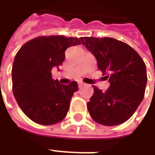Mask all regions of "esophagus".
Segmentation results:
<instances>
[{
  "label": "esophagus",
  "instance_id": "1",
  "mask_svg": "<svg viewBox=\"0 0 155 155\" xmlns=\"http://www.w3.org/2000/svg\"><path fill=\"white\" fill-rule=\"evenodd\" d=\"M78 84H79V87H83L84 85H85V84H84V83H83V82H79V83H78Z\"/></svg>",
  "mask_w": 155,
  "mask_h": 155
}]
</instances>
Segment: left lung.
Here are the masks:
<instances>
[{"label": "left lung", "mask_w": 155, "mask_h": 155, "mask_svg": "<svg viewBox=\"0 0 155 155\" xmlns=\"http://www.w3.org/2000/svg\"><path fill=\"white\" fill-rule=\"evenodd\" d=\"M81 41L110 84L104 92L92 86L94 93L87 103L91 117L108 126L125 122L144 98L147 83L144 61L130 46L113 38L84 37Z\"/></svg>", "instance_id": "1"}]
</instances>
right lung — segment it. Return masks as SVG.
Here are the masks:
<instances>
[{"label": "right lung", "mask_w": 155, "mask_h": 155, "mask_svg": "<svg viewBox=\"0 0 155 155\" xmlns=\"http://www.w3.org/2000/svg\"><path fill=\"white\" fill-rule=\"evenodd\" d=\"M81 38L61 35L30 40L17 53L12 68L13 92L22 112L35 123L51 125L64 119L76 81L62 84L52 79L51 70L65 59V51L81 44Z\"/></svg>", "instance_id": "add662e5"}]
</instances>
